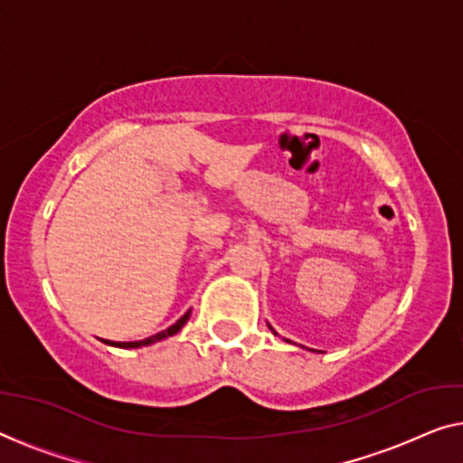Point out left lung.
I'll use <instances>...</instances> for the list:
<instances>
[{"label":"left lung","mask_w":463,"mask_h":463,"mask_svg":"<svg viewBox=\"0 0 463 463\" xmlns=\"http://www.w3.org/2000/svg\"><path fill=\"white\" fill-rule=\"evenodd\" d=\"M268 326H270V324H268ZM270 330H272V333H274V328H272V326H270ZM274 335H276V333H274Z\"/></svg>","instance_id":"left-lung-1"}]
</instances>
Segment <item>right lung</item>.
Here are the masks:
<instances>
[{"label": "right lung", "instance_id": "right-lung-1", "mask_svg": "<svg viewBox=\"0 0 463 463\" xmlns=\"http://www.w3.org/2000/svg\"><path fill=\"white\" fill-rule=\"evenodd\" d=\"M191 318V309L187 314L183 316V318H178L175 324H172V326H168L165 330H162V333H157V335H154V336H147V339H143V341H128V343H118V341H103L106 345H112V347H120V349H139V347H147V345H154V343H157V341H164V339H168V336H172V335H176L178 330H181L184 324H187V320Z\"/></svg>", "mask_w": 463, "mask_h": 463}]
</instances>
